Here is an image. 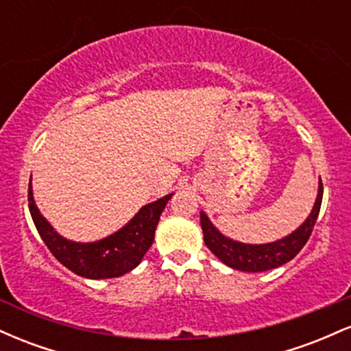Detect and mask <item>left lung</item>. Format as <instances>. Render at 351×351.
<instances>
[{"label":"left lung","instance_id":"left-lung-1","mask_svg":"<svg viewBox=\"0 0 351 351\" xmlns=\"http://www.w3.org/2000/svg\"><path fill=\"white\" fill-rule=\"evenodd\" d=\"M322 196H324V184L322 180H318V193L315 203H313L312 211L307 216V219L300 224L295 231L287 234L282 239L272 241L265 244H247L239 243V241L231 239L224 236L223 232L211 223L208 215L204 211L199 213L201 216V229H203L204 244L217 259L223 264L229 265L231 269L243 272H264L271 269L279 267V265L287 264L292 261L300 249L304 247L312 234L315 221L320 213Z\"/></svg>","mask_w":351,"mask_h":351}]
</instances>
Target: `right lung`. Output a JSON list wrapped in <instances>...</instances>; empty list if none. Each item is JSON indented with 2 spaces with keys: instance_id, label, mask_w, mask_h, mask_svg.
<instances>
[{
  "instance_id": "1",
  "label": "right lung",
  "mask_w": 351,
  "mask_h": 351,
  "mask_svg": "<svg viewBox=\"0 0 351 351\" xmlns=\"http://www.w3.org/2000/svg\"><path fill=\"white\" fill-rule=\"evenodd\" d=\"M171 196L173 193L145 204L114 234L92 243H77L60 236L41 215L39 208L36 206L31 180L27 191L31 217L44 244L60 264L86 279H112L134 271L153 244L156 224Z\"/></svg>"
}]
</instances>
